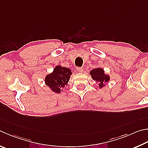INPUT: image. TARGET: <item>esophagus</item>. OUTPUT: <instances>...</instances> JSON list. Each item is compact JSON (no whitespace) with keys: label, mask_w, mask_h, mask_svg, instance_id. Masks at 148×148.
<instances>
[{"label":"esophagus","mask_w":148,"mask_h":148,"mask_svg":"<svg viewBox=\"0 0 148 148\" xmlns=\"http://www.w3.org/2000/svg\"><path fill=\"white\" fill-rule=\"evenodd\" d=\"M76 69L79 72H82L83 71V69L82 68V67H77Z\"/></svg>","instance_id":"obj_1"}]
</instances>
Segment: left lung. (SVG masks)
<instances>
[{
  "label": "left lung",
  "mask_w": 148,
  "mask_h": 148,
  "mask_svg": "<svg viewBox=\"0 0 148 148\" xmlns=\"http://www.w3.org/2000/svg\"><path fill=\"white\" fill-rule=\"evenodd\" d=\"M90 74L93 80L96 81V83H98L99 87L100 88L106 85V83L108 82L110 79L109 75L105 74L104 71L101 68L94 69L90 71Z\"/></svg>",
  "instance_id": "obj_1"
}]
</instances>
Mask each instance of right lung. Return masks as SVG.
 <instances>
[{
  "mask_svg": "<svg viewBox=\"0 0 148 148\" xmlns=\"http://www.w3.org/2000/svg\"><path fill=\"white\" fill-rule=\"evenodd\" d=\"M72 75L71 70L61 65H58L53 71L45 77V84L49 87L53 92L60 93L62 88L67 85L70 77Z\"/></svg>",
  "mask_w": 148,
  "mask_h": 148,
  "instance_id": "right-lung-1",
  "label": "right lung"
}]
</instances>
